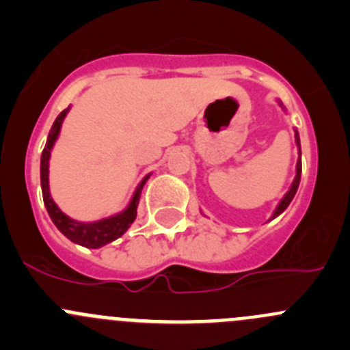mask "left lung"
<instances>
[{
    "mask_svg": "<svg viewBox=\"0 0 350 350\" xmlns=\"http://www.w3.org/2000/svg\"><path fill=\"white\" fill-rule=\"evenodd\" d=\"M295 139H296V144H298V146H299V135H298V132H295ZM299 155H301V152H299ZM299 178H301V157H299L298 162H296V178H295V181H293L291 188H289V191L286 193V196L283 198V200H281L280 206H278L276 211H274L273 218H276L278 215L283 213L286 208H288V204L291 203V200H293V198H295V195H296V189H298V186H299Z\"/></svg>",
    "mask_w": 350,
    "mask_h": 350,
    "instance_id": "1",
    "label": "left lung"
}]
</instances>
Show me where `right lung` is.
<instances>
[{"label": "right lung", "instance_id": "obj_1", "mask_svg": "<svg viewBox=\"0 0 350 350\" xmlns=\"http://www.w3.org/2000/svg\"><path fill=\"white\" fill-rule=\"evenodd\" d=\"M69 111V108H66L64 111H61V115L55 118L54 125H52L51 132H49L47 144L44 147V152H42L40 159V181H42V195H44V203L47 208L49 215H51L52 221H54L55 227L66 235L69 241L79 243V245L90 247V249H98V247L105 245V243L115 241L120 235H123L126 232V228L132 225V221L137 217V204H139L140 193H142L144 185H146L147 178L137 188L135 195H133L132 201H130L129 208H126L123 213L115 215V217L105 218V220L94 221V224H81V221L70 220L67 215L62 213L57 208V204L54 203V200L51 198L49 193V157H51V149L54 146L55 139L59 135V130H61L62 120H64L66 113Z\"/></svg>", "mask_w": 350, "mask_h": 350}]
</instances>
